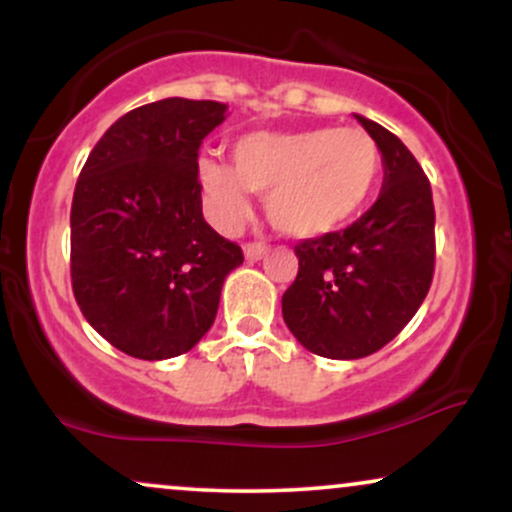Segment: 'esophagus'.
<instances>
[{
    "instance_id": "34e87169",
    "label": "esophagus",
    "mask_w": 512,
    "mask_h": 512,
    "mask_svg": "<svg viewBox=\"0 0 512 512\" xmlns=\"http://www.w3.org/2000/svg\"><path fill=\"white\" fill-rule=\"evenodd\" d=\"M267 245L260 243V240H252V243H245V257L248 260H260V257L267 255Z\"/></svg>"
}]
</instances>
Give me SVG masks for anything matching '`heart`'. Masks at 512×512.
Returning a JSON list of instances; mask_svg holds the SVG:
<instances>
[{"label":"heart","instance_id":"1","mask_svg":"<svg viewBox=\"0 0 512 512\" xmlns=\"http://www.w3.org/2000/svg\"><path fill=\"white\" fill-rule=\"evenodd\" d=\"M231 158L233 166L214 156L199 161L211 216L236 226L250 209V190L267 192L269 221L293 238L325 236L349 223L383 173L378 142L358 127L250 132L233 142Z\"/></svg>","mask_w":512,"mask_h":512}]
</instances>
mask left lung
Here are the masks:
<instances>
[{
	"label": "left lung",
	"instance_id": "1",
	"mask_svg": "<svg viewBox=\"0 0 512 512\" xmlns=\"http://www.w3.org/2000/svg\"><path fill=\"white\" fill-rule=\"evenodd\" d=\"M356 120L383 154L378 202L342 231L296 243L298 274L281 298L293 337L337 361L390 344L421 308L436 269V209L424 168L395 134Z\"/></svg>",
	"mask_w": 512,
	"mask_h": 512
}]
</instances>
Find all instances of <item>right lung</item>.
<instances>
[{
  "instance_id": "add662e5",
  "label": "right lung",
  "mask_w": 512,
  "mask_h": 512,
  "mask_svg": "<svg viewBox=\"0 0 512 512\" xmlns=\"http://www.w3.org/2000/svg\"><path fill=\"white\" fill-rule=\"evenodd\" d=\"M216 101L129 110L88 154L72 199V291L103 339L161 361L195 346L243 250L204 221L199 146L223 122Z\"/></svg>"
}]
</instances>
